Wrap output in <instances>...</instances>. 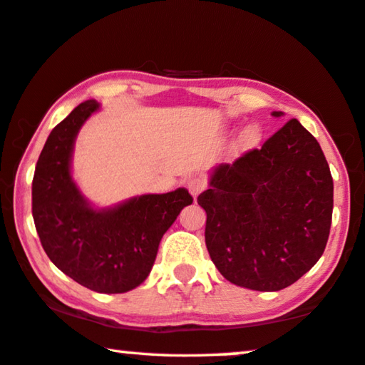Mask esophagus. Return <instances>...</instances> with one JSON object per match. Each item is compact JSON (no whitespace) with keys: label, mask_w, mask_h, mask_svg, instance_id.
Returning <instances> with one entry per match:
<instances>
[{"label":"esophagus","mask_w":365,"mask_h":365,"mask_svg":"<svg viewBox=\"0 0 365 365\" xmlns=\"http://www.w3.org/2000/svg\"><path fill=\"white\" fill-rule=\"evenodd\" d=\"M187 187H188L190 193H192L193 198H196V196H198L206 188V180L203 177H193V178H190V180H188Z\"/></svg>","instance_id":"34e87169"}]
</instances>
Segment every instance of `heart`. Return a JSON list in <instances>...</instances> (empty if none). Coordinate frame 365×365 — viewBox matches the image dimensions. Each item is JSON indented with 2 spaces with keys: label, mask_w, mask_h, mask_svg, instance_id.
Segmentation results:
<instances>
[{
  "label": "heart",
  "mask_w": 365,
  "mask_h": 365,
  "mask_svg": "<svg viewBox=\"0 0 365 365\" xmlns=\"http://www.w3.org/2000/svg\"><path fill=\"white\" fill-rule=\"evenodd\" d=\"M259 141H262V130H259V126L248 125L247 128L240 133L237 146H239L242 151H248V149L257 148Z\"/></svg>",
  "instance_id": "b5f03b06"
}]
</instances>
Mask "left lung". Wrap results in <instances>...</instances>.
<instances>
[{"instance_id": "left-lung-1", "label": "left lung", "mask_w": 365, "mask_h": 365, "mask_svg": "<svg viewBox=\"0 0 365 365\" xmlns=\"http://www.w3.org/2000/svg\"><path fill=\"white\" fill-rule=\"evenodd\" d=\"M210 185L198 196L206 211V247L232 284L281 291L323 255L331 227L333 178L320 144L296 118L262 149L217 165Z\"/></svg>"}]
</instances>
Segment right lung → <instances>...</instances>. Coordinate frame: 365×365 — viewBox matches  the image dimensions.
<instances>
[{
    "mask_svg": "<svg viewBox=\"0 0 365 365\" xmlns=\"http://www.w3.org/2000/svg\"><path fill=\"white\" fill-rule=\"evenodd\" d=\"M99 107L96 101L79 103L51 130L34 173L32 216L58 269L91 291L121 294L149 276L162 235L193 198L177 188L92 207L73 180L71 158L81 126Z\"/></svg>",
    "mask_w": 365,
    "mask_h": 365,
    "instance_id": "add662e5",
    "label": "right lung"
}]
</instances>
